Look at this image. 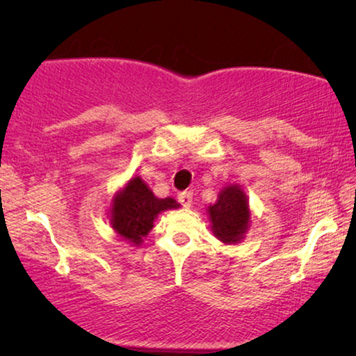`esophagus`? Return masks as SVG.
<instances>
[{
    "label": "esophagus",
    "instance_id": "esophagus-1",
    "mask_svg": "<svg viewBox=\"0 0 356 356\" xmlns=\"http://www.w3.org/2000/svg\"><path fill=\"white\" fill-rule=\"evenodd\" d=\"M178 201L183 207H191L193 204V193L191 191H183L178 194Z\"/></svg>",
    "mask_w": 356,
    "mask_h": 356
}]
</instances>
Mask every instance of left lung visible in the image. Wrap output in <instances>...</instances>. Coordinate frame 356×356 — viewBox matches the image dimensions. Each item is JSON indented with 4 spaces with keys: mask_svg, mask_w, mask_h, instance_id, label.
I'll return each instance as SVG.
<instances>
[{
    "mask_svg": "<svg viewBox=\"0 0 356 356\" xmlns=\"http://www.w3.org/2000/svg\"><path fill=\"white\" fill-rule=\"evenodd\" d=\"M207 211L213 235L228 245L240 241L250 227V206L246 194L238 184L223 188L216 204L209 206Z\"/></svg>",
    "mask_w": 356,
    "mask_h": 356,
    "instance_id": "obj_1",
    "label": "left lung"
}]
</instances>
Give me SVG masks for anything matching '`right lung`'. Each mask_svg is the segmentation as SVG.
<instances>
[{"label":"right lung","mask_w":356,"mask_h":356,"mask_svg":"<svg viewBox=\"0 0 356 356\" xmlns=\"http://www.w3.org/2000/svg\"><path fill=\"white\" fill-rule=\"evenodd\" d=\"M178 207L179 204L172 197H155L147 184L139 177H134L113 197L110 222L123 240L140 245L143 238L152 230L154 218L160 212Z\"/></svg>","instance_id":"1"}]
</instances>
